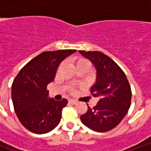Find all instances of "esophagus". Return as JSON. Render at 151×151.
Wrapping results in <instances>:
<instances>
[{
	"mask_svg": "<svg viewBox=\"0 0 151 151\" xmlns=\"http://www.w3.org/2000/svg\"><path fill=\"white\" fill-rule=\"evenodd\" d=\"M69 104H72V105L76 104H77V101H76V100H73V99H69Z\"/></svg>",
	"mask_w": 151,
	"mask_h": 151,
	"instance_id": "obj_1",
	"label": "esophagus"
}]
</instances>
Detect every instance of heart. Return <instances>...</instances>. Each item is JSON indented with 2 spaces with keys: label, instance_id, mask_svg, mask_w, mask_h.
<instances>
[{
  "label": "heart",
  "instance_id": "obj_1",
  "mask_svg": "<svg viewBox=\"0 0 151 151\" xmlns=\"http://www.w3.org/2000/svg\"><path fill=\"white\" fill-rule=\"evenodd\" d=\"M82 62H86V63H89L87 60L84 58H78V59L76 60V64H78V63H82ZM70 91L71 92H73V89H71L70 90Z\"/></svg>",
  "mask_w": 151,
  "mask_h": 151
}]
</instances>
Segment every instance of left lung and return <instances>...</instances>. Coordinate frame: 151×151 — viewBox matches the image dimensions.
Instances as JSON below:
<instances>
[{"label": "left lung", "mask_w": 151, "mask_h": 151, "mask_svg": "<svg viewBox=\"0 0 151 151\" xmlns=\"http://www.w3.org/2000/svg\"><path fill=\"white\" fill-rule=\"evenodd\" d=\"M97 69L95 84L91 94L99 100L94 108L88 107L81 116L86 126L96 132H107L116 127L131 105L132 91L125 73L113 60L103 52L79 51Z\"/></svg>", "instance_id": "8db88e82"}]
</instances>
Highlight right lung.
Wrapping results in <instances>:
<instances>
[{"instance_id":"obj_1","label":"right lung","mask_w":151,"mask_h":151,"mask_svg":"<svg viewBox=\"0 0 151 151\" xmlns=\"http://www.w3.org/2000/svg\"><path fill=\"white\" fill-rule=\"evenodd\" d=\"M77 50L43 52L22 68L12 84L15 113L23 126L32 133H47L60 121L65 99H48L47 86L53 81L60 63Z\"/></svg>"}]
</instances>
